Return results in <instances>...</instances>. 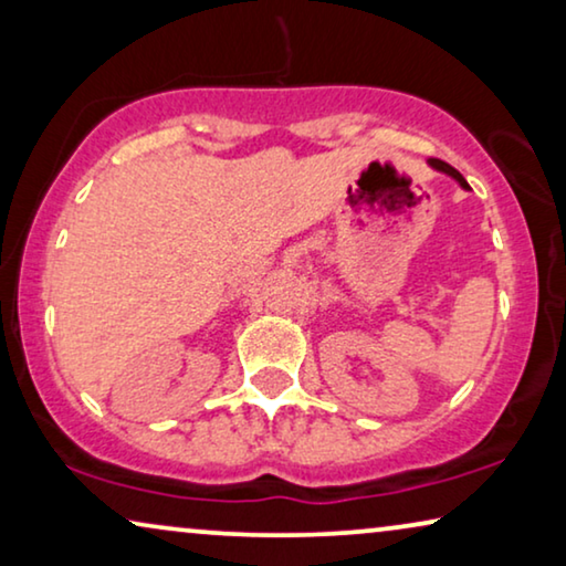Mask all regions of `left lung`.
<instances>
[{"label":"left lung","instance_id":"left-lung-1","mask_svg":"<svg viewBox=\"0 0 566 566\" xmlns=\"http://www.w3.org/2000/svg\"><path fill=\"white\" fill-rule=\"evenodd\" d=\"M428 165H430L432 169H438V172H446L448 177H453V180H455V182H459L463 190H469V182H467V180H463V175L459 172V169H453L451 165H446V161H443V159H428Z\"/></svg>","mask_w":566,"mask_h":566}]
</instances>
